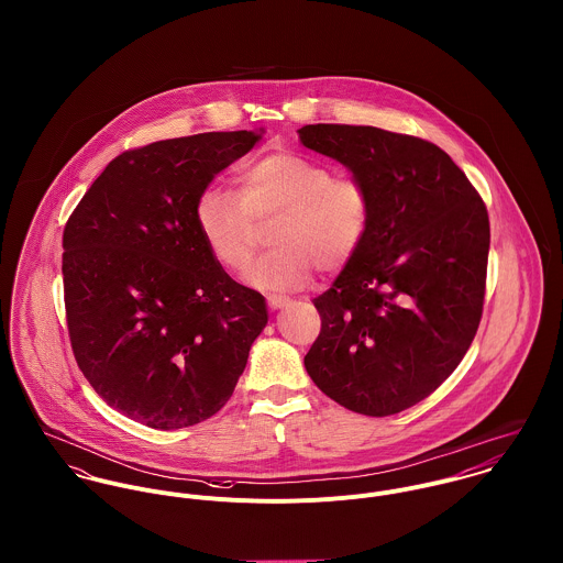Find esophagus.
Returning a JSON list of instances; mask_svg holds the SVG:
<instances>
[{"mask_svg":"<svg viewBox=\"0 0 563 563\" xmlns=\"http://www.w3.org/2000/svg\"><path fill=\"white\" fill-rule=\"evenodd\" d=\"M266 301H268V308H271V310H284V308L290 306V299H288V297H282V295H268Z\"/></svg>","mask_w":563,"mask_h":563,"instance_id":"esophagus-1","label":"esophagus"}]
</instances>
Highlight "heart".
I'll return each mask as SVG.
<instances>
[{
	"mask_svg": "<svg viewBox=\"0 0 563 563\" xmlns=\"http://www.w3.org/2000/svg\"><path fill=\"white\" fill-rule=\"evenodd\" d=\"M271 228L275 246L246 282L262 290H292L322 273L340 271L362 249L373 223V195L355 177L292 152L249 162L239 175V197L206 188L195 201V225L210 255L242 273L255 253L257 225Z\"/></svg>",
	"mask_w": 563,
	"mask_h": 563,
	"instance_id": "b5f03b06",
	"label": "heart"
}]
</instances>
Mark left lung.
<instances>
[{
    "label": "left lung",
    "instance_id": "left-lung-1",
    "mask_svg": "<svg viewBox=\"0 0 563 563\" xmlns=\"http://www.w3.org/2000/svg\"><path fill=\"white\" fill-rule=\"evenodd\" d=\"M303 147L344 164L373 195L362 249L314 299L321 333L306 371L366 416L427 399L482 321L489 221L464 170L429 141L371 125L317 123Z\"/></svg>",
    "mask_w": 563,
    "mask_h": 563
}]
</instances>
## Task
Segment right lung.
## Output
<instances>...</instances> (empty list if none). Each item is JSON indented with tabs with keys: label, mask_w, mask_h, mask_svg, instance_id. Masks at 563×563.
I'll return each instance as SVG.
<instances>
[{
	"label": "right lung",
	"mask_w": 563,
	"mask_h": 563,
	"mask_svg": "<svg viewBox=\"0 0 563 563\" xmlns=\"http://www.w3.org/2000/svg\"><path fill=\"white\" fill-rule=\"evenodd\" d=\"M257 132H208L130 150L81 197L63 236L76 362L95 393L152 429H181L230 401L268 322L195 225V201Z\"/></svg>",
	"instance_id": "right-lung-1"
}]
</instances>
